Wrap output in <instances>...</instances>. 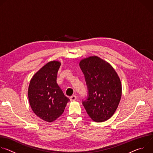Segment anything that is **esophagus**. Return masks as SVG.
<instances>
[{"label": "esophagus", "instance_id": "34e87169", "mask_svg": "<svg viewBox=\"0 0 153 153\" xmlns=\"http://www.w3.org/2000/svg\"><path fill=\"white\" fill-rule=\"evenodd\" d=\"M70 99L71 101H74L77 99V97L76 96H72L70 97Z\"/></svg>", "mask_w": 153, "mask_h": 153}]
</instances>
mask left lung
Wrapping results in <instances>:
<instances>
[{
    "label": "left lung",
    "instance_id": "obj_1",
    "mask_svg": "<svg viewBox=\"0 0 153 153\" xmlns=\"http://www.w3.org/2000/svg\"><path fill=\"white\" fill-rule=\"evenodd\" d=\"M79 65L88 88L82 104L92 120L104 122L111 117L120 102V80L111 65L97 56L82 59Z\"/></svg>",
    "mask_w": 153,
    "mask_h": 153
}]
</instances>
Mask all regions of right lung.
Masks as SVG:
<instances>
[{
  "label": "right lung",
  "instance_id": "1",
  "mask_svg": "<svg viewBox=\"0 0 153 153\" xmlns=\"http://www.w3.org/2000/svg\"><path fill=\"white\" fill-rule=\"evenodd\" d=\"M60 62L51 61L32 77L28 87V99L32 110L42 120L52 122L60 117L70 99L57 83Z\"/></svg>",
  "mask_w": 153,
  "mask_h": 153
}]
</instances>
